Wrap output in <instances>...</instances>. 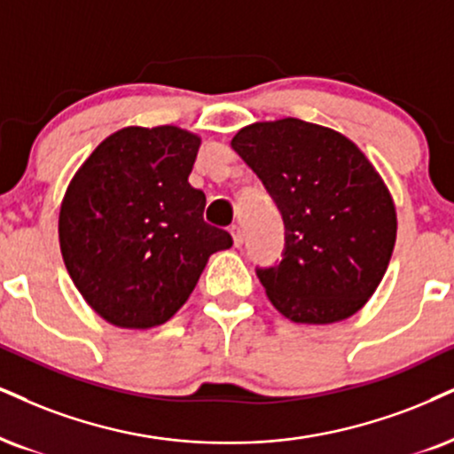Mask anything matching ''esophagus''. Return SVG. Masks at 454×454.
<instances>
[{
    "label": "esophagus",
    "mask_w": 454,
    "mask_h": 454,
    "mask_svg": "<svg viewBox=\"0 0 454 454\" xmlns=\"http://www.w3.org/2000/svg\"><path fill=\"white\" fill-rule=\"evenodd\" d=\"M229 231H231L233 244L242 246V242H244V231H242V227H239V225H231V227H229Z\"/></svg>",
    "instance_id": "obj_1"
}]
</instances>
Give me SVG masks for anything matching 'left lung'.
I'll return each instance as SVG.
<instances>
[{"label": "left lung", "mask_w": 454, "mask_h": 454, "mask_svg": "<svg viewBox=\"0 0 454 454\" xmlns=\"http://www.w3.org/2000/svg\"><path fill=\"white\" fill-rule=\"evenodd\" d=\"M231 147L284 221L282 261L256 267L273 307L296 324H333L371 299L395 244V208L366 155L309 121H256Z\"/></svg>", "instance_id": "left-lung-1"}]
</instances>
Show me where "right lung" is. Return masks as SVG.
<instances>
[{
  "label": "right lung",
  "mask_w": 454,
  "mask_h": 454,
  "mask_svg": "<svg viewBox=\"0 0 454 454\" xmlns=\"http://www.w3.org/2000/svg\"><path fill=\"white\" fill-rule=\"evenodd\" d=\"M200 138L130 126L73 176L59 216L60 253L88 305L120 328H153L184 305L208 256L231 248L189 184Z\"/></svg>",
  "instance_id": "right-lung-1"
}]
</instances>
